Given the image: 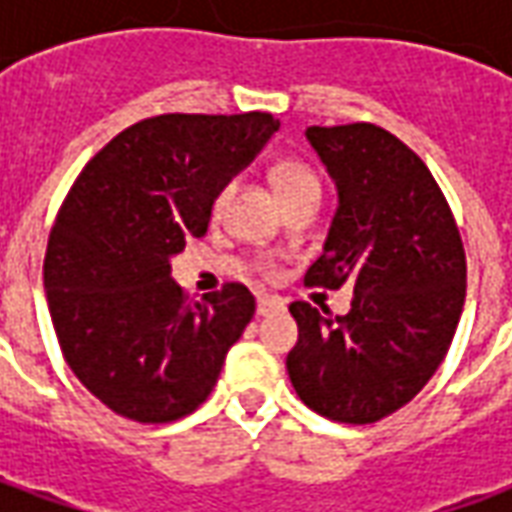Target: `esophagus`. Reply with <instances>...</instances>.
I'll return each mask as SVG.
<instances>
[{
    "instance_id": "esophagus-1",
    "label": "esophagus",
    "mask_w": 512,
    "mask_h": 512,
    "mask_svg": "<svg viewBox=\"0 0 512 512\" xmlns=\"http://www.w3.org/2000/svg\"><path fill=\"white\" fill-rule=\"evenodd\" d=\"M285 310V301L277 299V296H260L257 299V315H271V312Z\"/></svg>"
}]
</instances>
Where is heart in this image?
<instances>
[{
  "label": "heart",
  "instance_id": "obj_1",
  "mask_svg": "<svg viewBox=\"0 0 512 512\" xmlns=\"http://www.w3.org/2000/svg\"><path fill=\"white\" fill-rule=\"evenodd\" d=\"M271 180H274V189L282 197V202L290 200V197H296L301 191H312V189H321V180L318 175L312 172L307 164H301L296 158H285V161H279L277 167L271 169ZM230 197V186H224L219 194H216V200H213V211L219 213L224 208V202Z\"/></svg>",
  "mask_w": 512,
  "mask_h": 512
}]
</instances>
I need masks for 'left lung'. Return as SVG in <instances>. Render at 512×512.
<instances>
[{"mask_svg": "<svg viewBox=\"0 0 512 512\" xmlns=\"http://www.w3.org/2000/svg\"><path fill=\"white\" fill-rule=\"evenodd\" d=\"M337 211L307 285L354 282L348 315L293 301L288 376L321 417L367 425L406 406L447 356L466 299V255L422 158L373 123L310 126Z\"/></svg>", "mask_w": 512, "mask_h": 512, "instance_id": "obj_1", "label": "left lung"}]
</instances>
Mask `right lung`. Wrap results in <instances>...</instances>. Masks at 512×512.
<instances>
[{
	"instance_id": "right-lung-1",
	"label": "right lung",
	"mask_w": 512,
	"mask_h": 512,
	"mask_svg": "<svg viewBox=\"0 0 512 512\" xmlns=\"http://www.w3.org/2000/svg\"><path fill=\"white\" fill-rule=\"evenodd\" d=\"M274 131L268 112L150 117L117 134L62 202L43 260L51 323L73 376L120 417L191 414L252 321L238 282L183 299L172 257L205 235L216 194Z\"/></svg>"
}]
</instances>
